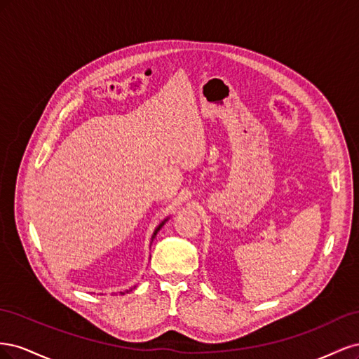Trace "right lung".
<instances>
[{"mask_svg": "<svg viewBox=\"0 0 359 359\" xmlns=\"http://www.w3.org/2000/svg\"><path fill=\"white\" fill-rule=\"evenodd\" d=\"M166 220H168V219H166ZM166 220H165V222H161V223H160V224H158V226H157V227H156V231H154V233H153V236H151V243H153V241H154V238H156V235H157V232H158V231H160V229H161V226H163V224H165V223H166ZM126 292H128V290H126ZM121 295H124V292H121Z\"/></svg>", "mask_w": 359, "mask_h": 359, "instance_id": "right-lung-1", "label": "right lung"}]
</instances>
